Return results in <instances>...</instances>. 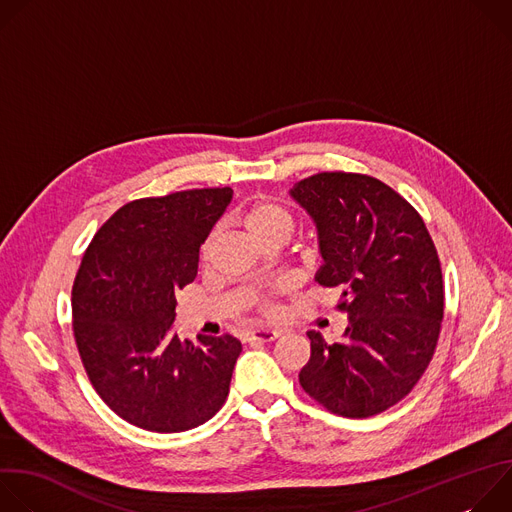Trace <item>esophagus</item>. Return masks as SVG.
<instances>
[{
  "label": "esophagus",
  "mask_w": 512,
  "mask_h": 512,
  "mask_svg": "<svg viewBox=\"0 0 512 512\" xmlns=\"http://www.w3.org/2000/svg\"><path fill=\"white\" fill-rule=\"evenodd\" d=\"M279 336H281L279 330H269V328H261V330H253V332L245 334V338L249 342H273Z\"/></svg>",
  "instance_id": "esophagus-1"
}]
</instances>
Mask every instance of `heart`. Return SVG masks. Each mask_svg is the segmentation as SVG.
Returning a JSON list of instances; mask_svg holds the SVG:
<instances>
[{
	"instance_id": "heart-1",
	"label": "heart",
	"mask_w": 512,
	"mask_h": 512,
	"mask_svg": "<svg viewBox=\"0 0 512 512\" xmlns=\"http://www.w3.org/2000/svg\"><path fill=\"white\" fill-rule=\"evenodd\" d=\"M241 223L249 231V235L261 245L271 239H277V237L289 239V235L294 233V216H291L283 206L273 204V202L251 204L249 208L243 210ZM216 239H218V231H210L206 235V239L200 247L202 259H208Z\"/></svg>"
}]
</instances>
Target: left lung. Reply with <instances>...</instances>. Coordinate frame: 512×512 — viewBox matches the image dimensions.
<instances>
[{"label": "left lung", "mask_w": 512, "mask_h": 512, "mask_svg": "<svg viewBox=\"0 0 512 512\" xmlns=\"http://www.w3.org/2000/svg\"><path fill=\"white\" fill-rule=\"evenodd\" d=\"M314 221L324 259L316 281L340 291L348 316L328 344L310 330L304 391L342 417L399 403L433 356L444 318V279L417 210L377 178L322 172L289 190Z\"/></svg>", "instance_id": "left-lung-1"}]
</instances>
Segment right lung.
I'll list each match as a JSON object with an SVG mask.
<instances>
[{
	"label": "right lung",
	"instance_id": "add662e5",
	"mask_svg": "<svg viewBox=\"0 0 512 512\" xmlns=\"http://www.w3.org/2000/svg\"><path fill=\"white\" fill-rule=\"evenodd\" d=\"M233 200L231 188L174 192L121 206L91 241L72 285V326L99 397L127 423L176 433L223 407L241 342L180 340L176 291Z\"/></svg>",
	"mask_w": 512,
	"mask_h": 512
}]
</instances>
